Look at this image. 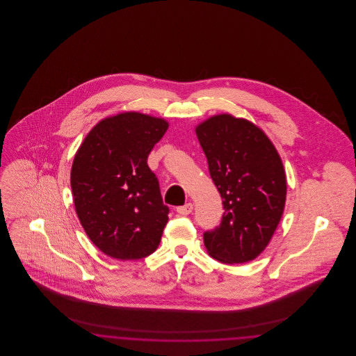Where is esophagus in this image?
Here are the masks:
<instances>
[{
  "label": "esophagus",
  "mask_w": 356,
  "mask_h": 356,
  "mask_svg": "<svg viewBox=\"0 0 356 356\" xmlns=\"http://www.w3.org/2000/svg\"><path fill=\"white\" fill-rule=\"evenodd\" d=\"M192 209H193V204L186 203V205L177 208V213L179 215H189L192 212Z\"/></svg>",
  "instance_id": "esophagus-1"
}]
</instances>
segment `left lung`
I'll return each instance as SVG.
<instances>
[{"label":"left lung","instance_id":"obj_1","mask_svg":"<svg viewBox=\"0 0 356 356\" xmlns=\"http://www.w3.org/2000/svg\"><path fill=\"white\" fill-rule=\"evenodd\" d=\"M195 132L225 209L220 225L204 234L207 252L227 264L251 261L270 244L284 211L280 154L263 129L229 113L204 120Z\"/></svg>","mask_w":356,"mask_h":356}]
</instances>
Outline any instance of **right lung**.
Listing matches in <instances>:
<instances>
[{
  "label": "right lung",
  "mask_w": 356,
  "mask_h": 356,
  "mask_svg": "<svg viewBox=\"0 0 356 356\" xmlns=\"http://www.w3.org/2000/svg\"><path fill=\"white\" fill-rule=\"evenodd\" d=\"M167 120L121 112L99 121L74 154L73 203L90 241L106 256L136 260L153 254L168 222L148 154Z\"/></svg>",
  "instance_id": "obj_1"
}]
</instances>
